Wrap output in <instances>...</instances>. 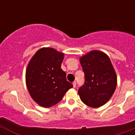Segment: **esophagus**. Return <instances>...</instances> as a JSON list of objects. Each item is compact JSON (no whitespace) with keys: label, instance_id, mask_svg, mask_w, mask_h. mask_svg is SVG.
Instances as JSON below:
<instances>
[{"label":"esophagus","instance_id":"esophagus-1","mask_svg":"<svg viewBox=\"0 0 135 135\" xmlns=\"http://www.w3.org/2000/svg\"><path fill=\"white\" fill-rule=\"evenodd\" d=\"M76 81H74V82H73V86L75 88V87H76Z\"/></svg>","mask_w":135,"mask_h":135}]
</instances>
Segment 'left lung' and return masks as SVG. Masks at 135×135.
<instances>
[{
    "label": "left lung",
    "instance_id": "obj_1",
    "mask_svg": "<svg viewBox=\"0 0 135 135\" xmlns=\"http://www.w3.org/2000/svg\"><path fill=\"white\" fill-rule=\"evenodd\" d=\"M84 73V83L78 89L81 101L91 108L105 104L117 85V77L109 57L103 52L93 51L80 59Z\"/></svg>",
    "mask_w": 135,
    "mask_h": 135
}]
</instances>
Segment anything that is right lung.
Masks as SVG:
<instances>
[{
	"label": "right lung",
	"instance_id": "right-lung-1",
	"mask_svg": "<svg viewBox=\"0 0 135 135\" xmlns=\"http://www.w3.org/2000/svg\"><path fill=\"white\" fill-rule=\"evenodd\" d=\"M64 53L52 48L37 51L29 62L26 73L27 90L39 105L49 108L63 99L73 84L66 79L61 65Z\"/></svg>",
	"mask_w": 135,
	"mask_h": 135
}]
</instances>
